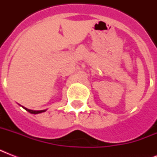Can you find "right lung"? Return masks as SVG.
Segmentation results:
<instances>
[{
	"mask_svg": "<svg viewBox=\"0 0 157 157\" xmlns=\"http://www.w3.org/2000/svg\"><path fill=\"white\" fill-rule=\"evenodd\" d=\"M22 107H23V106H22ZM23 107V108H24V109L26 110V111H27V112H30L31 114H39V113H41V112H45V111H46V109H45V110H40V111H36V110L28 109L27 107Z\"/></svg>",
	"mask_w": 157,
	"mask_h": 157,
	"instance_id": "1",
	"label": "right lung"
}]
</instances>
